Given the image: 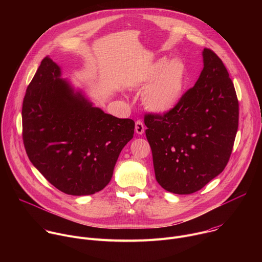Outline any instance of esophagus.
Wrapping results in <instances>:
<instances>
[{
  "label": "esophagus",
  "mask_w": 262,
  "mask_h": 262,
  "mask_svg": "<svg viewBox=\"0 0 262 262\" xmlns=\"http://www.w3.org/2000/svg\"><path fill=\"white\" fill-rule=\"evenodd\" d=\"M135 130L138 135H142L145 130V126L143 124V122L141 120H137L136 121V127H135Z\"/></svg>",
  "instance_id": "esophagus-1"
}]
</instances>
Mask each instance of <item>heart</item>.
<instances>
[{"instance_id":"1","label":"heart","mask_w":262,"mask_h":262,"mask_svg":"<svg viewBox=\"0 0 262 262\" xmlns=\"http://www.w3.org/2000/svg\"><path fill=\"white\" fill-rule=\"evenodd\" d=\"M141 84L149 83L142 92V102L155 113H166L180 100L186 82L184 64L163 58L148 66L139 77Z\"/></svg>"}]
</instances>
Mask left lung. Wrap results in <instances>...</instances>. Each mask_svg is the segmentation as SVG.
<instances>
[{"label": "left lung", "instance_id": "8db88e82", "mask_svg": "<svg viewBox=\"0 0 262 262\" xmlns=\"http://www.w3.org/2000/svg\"><path fill=\"white\" fill-rule=\"evenodd\" d=\"M195 86L165 114H145L157 181L168 192L201 190L228 164L238 127V100L222 60L203 50Z\"/></svg>", "mask_w": 262, "mask_h": 262}]
</instances>
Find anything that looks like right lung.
I'll return each instance as SVG.
<instances>
[{
  "mask_svg": "<svg viewBox=\"0 0 262 262\" xmlns=\"http://www.w3.org/2000/svg\"><path fill=\"white\" fill-rule=\"evenodd\" d=\"M60 76V67L46 57L27 88L25 149L59 191L92 195L110 182L122 148L134 137L135 122L105 114Z\"/></svg>",
  "mask_w": 262,
  "mask_h": 262,
  "instance_id": "obj_1",
  "label": "right lung"
}]
</instances>
